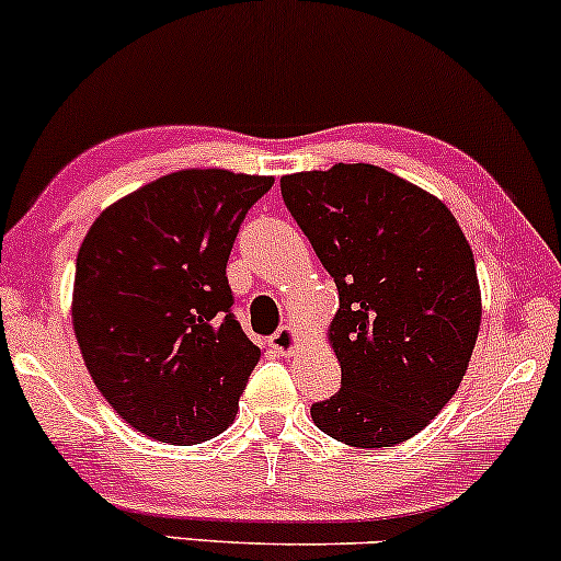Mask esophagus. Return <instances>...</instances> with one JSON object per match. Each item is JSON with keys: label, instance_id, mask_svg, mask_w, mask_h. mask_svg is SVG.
Returning <instances> with one entry per match:
<instances>
[{"label": "esophagus", "instance_id": "1", "mask_svg": "<svg viewBox=\"0 0 561 561\" xmlns=\"http://www.w3.org/2000/svg\"><path fill=\"white\" fill-rule=\"evenodd\" d=\"M272 345L276 353H282V356H289V353H295L300 347V334L295 327H282L279 332L272 337Z\"/></svg>", "mask_w": 561, "mask_h": 561}]
</instances>
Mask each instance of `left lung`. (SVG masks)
<instances>
[{"label":"left lung","mask_w":561,"mask_h":561,"mask_svg":"<svg viewBox=\"0 0 561 561\" xmlns=\"http://www.w3.org/2000/svg\"><path fill=\"white\" fill-rule=\"evenodd\" d=\"M282 197L337 285L330 345L343 388L313 424L353 448L422 433L467 375L482 298L474 255L443 199L369 163L282 176Z\"/></svg>","instance_id":"1"}]
</instances>
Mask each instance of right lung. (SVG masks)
Listing matches in <instances>:
<instances>
[{
    "label": "right lung",
    "mask_w": 561,
    "mask_h": 561,
    "mask_svg": "<svg viewBox=\"0 0 561 561\" xmlns=\"http://www.w3.org/2000/svg\"><path fill=\"white\" fill-rule=\"evenodd\" d=\"M274 176L184 169L102 210L76 259L73 332L96 390L141 435L192 446L229 427L261 362L227 261Z\"/></svg>",
    "instance_id": "1"
}]
</instances>
